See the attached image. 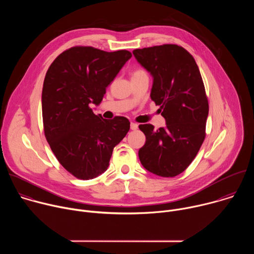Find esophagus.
Listing matches in <instances>:
<instances>
[{
  "label": "esophagus",
  "mask_w": 254,
  "mask_h": 254,
  "mask_svg": "<svg viewBox=\"0 0 254 254\" xmlns=\"http://www.w3.org/2000/svg\"><path fill=\"white\" fill-rule=\"evenodd\" d=\"M137 127H138V126H137L136 124H134V123H131V124H130V129H132V130H135V129L137 128Z\"/></svg>",
  "instance_id": "esophagus-1"
}]
</instances>
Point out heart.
<instances>
[{"label": "heart", "mask_w": 254, "mask_h": 254, "mask_svg": "<svg viewBox=\"0 0 254 254\" xmlns=\"http://www.w3.org/2000/svg\"><path fill=\"white\" fill-rule=\"evenodd\" d=\"M140 75H147V72L144 71L143 69H135L133 72H132V76L131 77H134V76H140Z\"/></svg>", "instance_id": "b5f03b06"}]
</instances>
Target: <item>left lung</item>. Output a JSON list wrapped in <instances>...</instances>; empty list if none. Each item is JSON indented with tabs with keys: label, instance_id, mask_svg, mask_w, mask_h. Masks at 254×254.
Wrapping results in <instances>:
<instances>
[{
	"label": "left lung",
	"instance_id": "8db88e82",
	"mask_svg": "<svg viewBox=\"0 0 254 254\" xmlns=\"http://www.w3.org/2000/svg\"><path fill=\"white\" fill-rule=\"evenodd\" d=\"M137 62L153 76L151 98L160 105L166 127L139 125L146 143L138 151L144 169L175 177L195 159L206 136L208 98L194 57L176 44L135 49Z\"/></svg>",
	"mask_w": 254,
	"mask_h": 254
}]
</instances>
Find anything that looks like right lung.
I'll list each match as a JSON object with an SVG mask.
<instances>
[{
    "label": "right lung",
    "mask_w": 254,
    "mask_h": 254,
    "mask_svg": "<svg viewBox=\"0 0 254 254\" xmlns=\"http://www.w3.org/2000/svg\"><path fill=\"white\" fill-rule=\"evenodd\" d=\"M130 57L127 50L75 46L57 56L47 70L42 90L45 137L58 162L77 179L105 172L114 148L129 129L127 118L104 120L91 106L101 102Z\"/></svg>",
    "instance_id": "obj_1"
}]
</instances>
